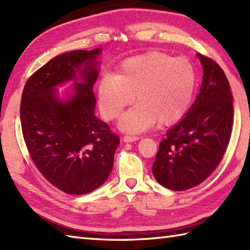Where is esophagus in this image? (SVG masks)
Segmentation results:
<instances>
[{"instance_id": "obj_1", "label": "esophagus", "mask_w": 250, "mask_h": 250, "mask_svg": "<svg viewBox=\"0 0 250 250\" xmlns=\"http://www.w3.org/2000/svg\"><path fill=\"white\" fill-rule=\"evenodd\" d=\"M140 137L139 136H135V135H125L124 136V142L125 143H132V142H135L139 140Z\"/></svg>"}]
</instances>
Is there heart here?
<instances>
[{
	"mask_svg": "<svg viewBox=\"0 0 250 250\" xmlns=\"http://www.w3.org/2000/svg\"><path fill=\"white\" fill-rule=\"evenodd\" d=\"M195 70L184 57L172 58L151 51L122 61L115 75H105L98 84L101 114L107 120L125 107L137 104L122 115L119 125L129 132H142L159 121L172 125L187 114L195 88Z\"/></svg>",
	"mask_w": 250,
	"mask_h": 250,
	"instance_id": "obj_1",
	"label": "heart"
}]
</instances>
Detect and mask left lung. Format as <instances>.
Segmentation results:
<instances>
[{
    "instance_id": "1",
    "label": "left lung",
    "mask_w": 250,
    "mask_h": 250,
    "mask_svg": "<svg viewBox=\"0 0 250 250\" xmlns=\"http://www.w3.org/2000/svg\"><path fill=\"white\" fill-rule=\"evenodd\" d=\"M198 58L204 72L200 93L167 132L152 164L157 182L174 191L193 188L215 171L232 132L233 99L225 72L210 58Z\"/></svg>"
}]
</instances>
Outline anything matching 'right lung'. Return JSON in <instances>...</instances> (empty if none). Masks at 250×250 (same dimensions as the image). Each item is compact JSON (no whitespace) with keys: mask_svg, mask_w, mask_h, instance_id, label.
I'll return each instance as SVG.
<instances>
[{"mask_svg":"<svg viewBox=\"0 0 250 250\" xmlns=\"http://www.w3.org/2000/svg\"><path fill=\"white\" fill-rule=\"evenodd\" d=\"M101 52L73 50L52 58L28 79L21 97V129L31 159L50 184L68 194L102 186L119 145L118 135L94 115ZM71 80L74 92L61 101L55 87Z\"/></svg>","mask_w":250,"mask_h":250,"instance_id":"right-lung-1","label":"right lung"}]
</instances>
